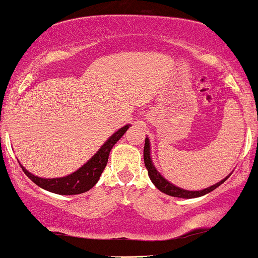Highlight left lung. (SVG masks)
Masks as SVG:
<instances>
[{"mask_svg": "<svg viewBox=\"0 0 258 258\" xmlns=\"http://www.w3.org/2000/svg\"><path fill=\"white\" fill-rule=\"evenodd\" d=\"M144 162H145V167H146L147 172H149V176L151 179V181L157 187L158 190L162 192L167 194L169 196H174V198H181V199H194V198H200V196H204L206 194L213 191V190L217 189L219 185H222L229 178V175L225 176L224 179H222L221 181L212 185V186L206 187L204 190H199V191H189V190H184L181 187L175 186L172 183L167 180L166 178L161 175V173L156 169V167L153 166L152 160H151V150H150V141L149 138L145 139V147H144Z\"/></svg>", "mask_w": 258, "mask_h": 258, "instance_id": "8db88e82", "label": "left lung"}]
</instances>
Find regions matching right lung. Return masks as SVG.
Here are the masks:
<instances>
[{
	"mask_svg": "<svg viewBox=\"0 0 258 258\" xmlns=\"http://www.w3.org/2000/svg\"><path fill=\"white\" fill-rule=\"evenodd\" d=\"M129 126L130 125H124L123 128L115 132L84 166L67 176L52 179L40 178V176L29 173L22 164H19L29 179H31L37 186L42 187L47 191L58 194V195H77V194L89 191L92 186H95V184L97 183L101 174H102L107 162H108V156L112 147L123 137Z\"/></svg>",
	"mask_w": 258,
	"mask_h": 258,
	"instance_id": "1",
	"label": "right lung"
}]
</instances>
